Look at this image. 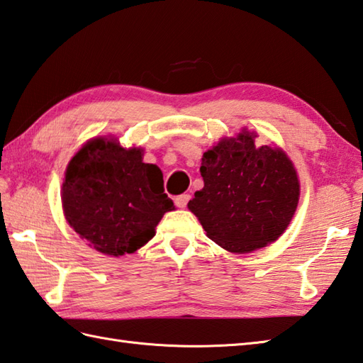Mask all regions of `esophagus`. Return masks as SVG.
<instances>
[{
	"instance_id": "34e87169",
	"label": "esophagus",
	"mask_w": 363,
	"mask_h": 363,
	"mask_svg": "<svg viewBox=\"0 0 363 363\" xmlns=\"http://www.w3.org/2000/svg\"><path fill=\"white\" fill-rule=\"evenodd\" d=\"M189 199H190V195H187V194H182V195H179V196H176V198H174V204H176L177 207H179V209H184V207H187Z\"/></svg>"
}]
</instances>
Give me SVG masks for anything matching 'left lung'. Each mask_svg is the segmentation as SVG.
Masks as SVG:
<instances>
[{
	"instance_id": "1",
	"label": "left lung",
	"mask_w": 363,
	"mask_h": 363,
	"mask_svg": "<svg viewBox=\"0 0 363 363\" xmlns=\"http://www.w3.org/2000/svg\"><path fill=\"white\" fill-rule=\"evenodd\" d=\"M242 129L203 154L204 187L189 201L207 237L230 252H251L277 240L295 215L299 181L281 148L254 143Z\"/></svg>"
}]
</instances>
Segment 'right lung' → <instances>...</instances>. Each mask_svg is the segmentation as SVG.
I'll return each instance as SVG.
<instances>
[{
    "label": "right lung",
    "mask_w": 363,
    "mask_h": 363,
    "mask_svg": "<svg viewBox=\"0 0 363 363\" xmlns=\"http://www.w3.org/2000/svg\"><path fill=\"white\" fill-rule=\"evenodd\" d=\"M62 207L74 233L107 256L133 254L156 234L165 212L160 168L143 162L142 148H123L98 137L72 157L62 184Z\"/></svg>",
    "instance_id": "obj_1"
}]
</instances>
